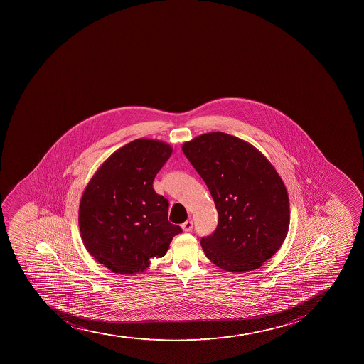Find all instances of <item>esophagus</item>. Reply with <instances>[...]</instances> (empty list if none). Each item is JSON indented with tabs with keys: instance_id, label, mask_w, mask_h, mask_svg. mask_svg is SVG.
I'll list each match as a JSON object with an SVG mask.
<instances>
[{
	"instance_id": "34e87169",
	"label": "esophagus",
	"mask_w": 364,
	"mask_h": 364,
	"mask_svg": "<svg viewBox=\"0 0 364 364\" xmlns=\"http://www.w3.org/2000/svg\"><path fill=\"white\" fill-rule=\"evenodd\" d=\"M181 228L184 231H191L193 228V222L192 220H186L185 223L181 224Z\"/></svg>"
}]
</instances>
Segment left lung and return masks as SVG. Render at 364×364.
<instances>
[{"label": "left lung", "mask_w": 364, "mask_h": 364, "mask_svg": "<svg viewBox=\"0 0 364 364\" xmlns=\"http://www.w3.org/2000/svg\"><path fill=\"white\" fill-rule=\"evenodd\" d=\"M183 151L218 213L216 230L200 240L206 257L227 272L257 269L280 249L289 228L280 176L254 146L222 132L185 142Z\"/></svg>", "instance_id": "left-lung-1"}]
</instances>
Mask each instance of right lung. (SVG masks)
<instances>
[{"instance_id":"1","label":"right lung","mask_w":364,"mask_h":364,"mask_svg":"<svg viewBox=\"0 0 364 364\" xmlns=\"http://www.w3.org/2000/svg\"><path fill=\"white\" fill-rule=\"evenodd\" d=\"M171 154L162 141H132L102 164L84 190L80 236L90 255L114 273H142L183 232L168 222V200L153 188Z\"/></svg>"}]
</instances>
